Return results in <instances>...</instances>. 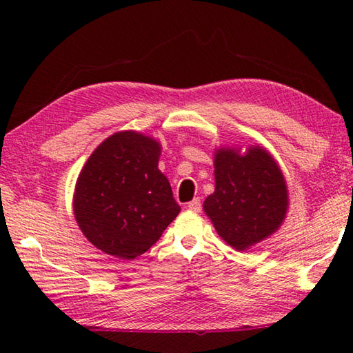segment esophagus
<instances>
[{"mask_svg": "<svg viewBox=\"0 0 353 353\" xmlns=\"http://www.w3.org/2000/svg\"><path fill=\"white\" fill-rule=\"evenodd\" d=\"M187 208H188L190 212L199 213V212H201V208H202V205H201V201H199V199H193V201H191V202H188Z\"/></svg>", "mask_w": 353, "mask_h": 353, "instance_id": "1", "label": "esophagus"}]
</instances>
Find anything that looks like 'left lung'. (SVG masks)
Returning <instances> with one entry per match:
<instances>
[{
	"instance_id": "left-lung-1",
	"label": "left lung",
	"mask_w": 353,
	"mask_h": 353,
	"mask_svg": "<svg viewBox=\"0 0 353 353\" xmlns=\"http://www.w3.org/2000/svg\"><path fill=\"white\" fill-rule=\"evenodd\" d=\"M214 191L204 212L214 230L236 250H248L280 229L290 205L282 170L266 148L214 149Z\"/></svg>"
}]
</instances>
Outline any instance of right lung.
Instances as JSON below:
<instances>
[{
	"label": "right lung",
	"mask_w": 353,
	"mask_h": 353,
	"mask_svg": "<svg viewBox=\"0 0 353 353\" xmlns=\"http://www.w3.org/2000/svg\"><path fill=\"white\" fill-rule=\"evenodd\" d=\"M162 145L137 130H119L82 166L73 212L94 248L123 260L145 254L181 212L159 170Z\"/></svg>",
	"instance_id": "right-lung-1"
}]
</instances>
